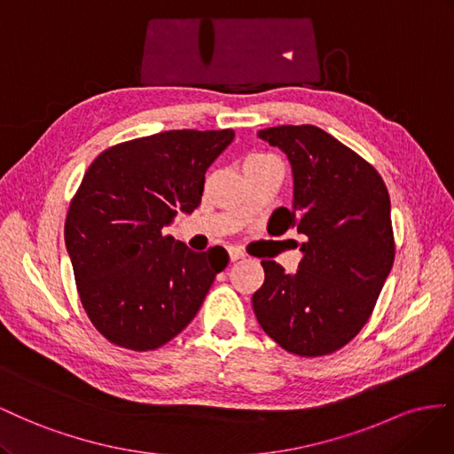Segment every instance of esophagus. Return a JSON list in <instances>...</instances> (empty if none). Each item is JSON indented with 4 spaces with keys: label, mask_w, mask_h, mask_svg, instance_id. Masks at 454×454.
Segmentation results:
<instances>
[{
    "label": "esophagus",
    "mask_w": 454,
    "mask_h": 454,
    "mask_svg": "<svg viewBox=\"0 0 454 454\" xmlns=\"http://www.w3.org/2000/svg\"><path fill=\"white\" fill-rule=\"evenodd\" d=\"M228 254H230V261L231 262H236V261H239V258H243V251L238 249V247H230Z\"/></svg>",
    "instance_id": "obj_1"
}]
</instances>
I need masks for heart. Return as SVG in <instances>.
<instances>
[{
	"mask_svg": "<svg viewBox=\"0 0 454 454\" xmlns=\"http://www.w3.org/2000/svg\"><path fill=\"white\" fill-rule=\"evenodd\" d=\"M261 160H270V155H264V153H253L247 158V161H261Z\"/></svg>",
	"mask_w": 454,
	"mask_h": 454,
	"instance_id": "heart-1",
	"label": "heart"
}]
</instances>
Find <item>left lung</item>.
<instances>
[{"mask_svg": "<svg viewBox=\"0 0 454 454\" xmlns=\"http://www.w3.org/2000/svg\"><path fill=\"white\" fill-rule=\"evenodd\" d=\"M258 137L287 153L293 209L276 213L283 231L293 226L306 241L293 274L262 261L254 316L287 352L327 356L364 329L392 270L390 196L371 163L316 125L270 127Z\"/></svg>", "mask_w": 454, "mask_h": 454, "instance_id": "1", "label": "left lung"}]
</instances>
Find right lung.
Instances as JSON below:
<instances>
[{
    "mask_svg": "<svg viewBox=\"0 0 454 454\" xmlns=\"http://www.w3.org/2000/svg\"><path fill=\"white\" fill-rule=\"evenodd\" d=\"M234 140L223 131H165L97 155L70 201L64 239L80 301L115 346L148 352L196 317L223 247L193 253L163 228L198 209L205 173Z\"/></svg>",
    "mask_w": 454,
    "mask_h": 454,
    "instance_id": "obj_1",
    "label": "right lung"
}]
</instances>
